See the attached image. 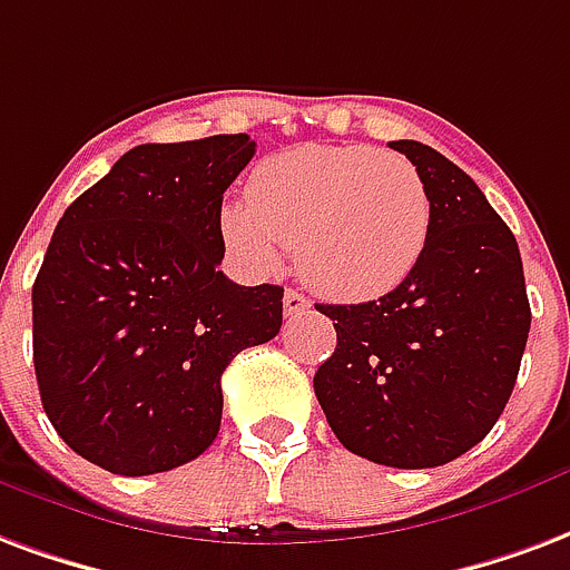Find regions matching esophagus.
Returning a JSON list of instances; mask_svg holds the SVG:
<instances>
[{
  "instance_id": "1",
  "label": "esophagus",
  "mask_w": 570,
  "mask_h": 570,
  "mask_svg": "<svg viewBox=\"0 0 570 570\" xmlns=\"http://www.w3.org/2000/svg\"><path fill=\"white\" fill-rule=\"evenodd\" d=\"M302 311H307V298L302 296V293H296V289H286L284 293L286 317H296V314H302Z\"/></svg>"
}]
</instances>
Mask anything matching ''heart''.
Listing matches in <instances>:
<instances>
[{"label": "heart", "mask_w": 570, "mask_h": 570, "mask_svg": "<svg viewBox=\"0 0 570 570\" xmlns=\"http://www.w3.org/2000/svg\"><path fill=\"white\" fill-rule=\"evenodd\" d=\"M223 238L256 272L296 247L298 272L338 302H371L420 265L432 199L411 159L368 145H305L253 168L220 210Z\"/></svg>", "instance_id": "1"}]
</instances>
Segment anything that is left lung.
Instances as JSON below:
<instances>
[{
	"instance_id": "obj_1",
	"label": "left lung",
	"mask_w": 570,
	"mask_h": 570,
	"mask_svg": "<svg viewBox=\"0 0 570 570\" xmlns=\"http://www.w3.org/2000/svg\"><path fill=\"white\" fill-rule=\"evenodd\" d=\"M432 199L414 274L362 305H317L338 332L314 374L332 432L390 468H435L480 444L504 411L532 326L520 247L465 171L392 141Z\"/></svg>"
}]
</instances>
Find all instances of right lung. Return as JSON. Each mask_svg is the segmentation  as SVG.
I'll return each instance as SVG.
<instances>
[{"label": "right lung", "instance_id": "obj_1", "mask_svg": "<svg viewBox=\"0 0 570 570\" xmlns=\"http://www.w3.org/2000/svg\"><path fill=\"white\" fill-rule=\"evenodd\" d=\"M247 135L138 145L71 202L32 284V362L66 444L124 478L187 465L220 432V377L272 341L284 289L223 263V193Z\"/></svg>", "mask_w": 570, "mask_h": 570}]
</instances>
